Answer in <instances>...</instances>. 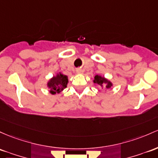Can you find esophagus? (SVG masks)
<instances>
[{
  "instance_id": "1",
  "label": "esophagus",
  "mask_w": 158,
  "mask_h": 158,
  "mask_svg": "<svg viewBox=\"0 0 158 158\" xmlns=\"http://www.w3.org/2000/svg\"><path fill=\"white\" fill-rule=\"evenodd\" d=\"M76 71H77V73H80L82 72V70H79H79H76Z\"/></svg>"
}]
</instances>
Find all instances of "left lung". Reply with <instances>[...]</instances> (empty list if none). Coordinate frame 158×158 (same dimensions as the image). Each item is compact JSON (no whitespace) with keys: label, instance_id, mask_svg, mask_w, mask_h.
I'll use <instances>...</instances> for the list:
<instances>
[{"label":"left lung","instance_id":"obj_1","mask_svg":"<svg viewBox=\"0 0 158 158\" xmlns=\"http://www.w3.org/2000/svg\"><path fill=\"white\" fill-rule=\"evenodd\" d=\"M93 82L94 83V85L100 86L102 88H106V90L110 89L113 86V84L110 80H109L108 79H106L104 76L101 75L95 76Z\"/></svg>","mask_w":158,"mask_h":158}]
</instances>
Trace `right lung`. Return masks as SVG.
I'll list each match as a JSON object with an SVG mask.
<instances>
[{"label":"right lung","instance_id":"right-lung-1","mask_svg":"<svg viewBox=\"0 0 158 158\" xmlns=\"http://www.w3.org/2000/svg\"><path fill=\"white\" fill-rule=\"evenodd\" d=\"M69 82L68 76L62 73H57L56 75L53 76L48 80L46 86L49 89V93L52 94H60L64 89L67 87Z\"/></svg>","mask_w":158,"mask_h":158}]
</instances>
